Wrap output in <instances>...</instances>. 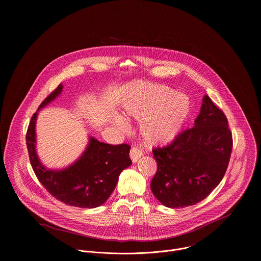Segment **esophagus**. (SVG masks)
<instances>
[{
  "label": "esophagus",
  "mask_w": 261,
  "mask_h": 261,
  "mask_svg": "<svg viewBox=\"0 0 261 261\" xmlns=\"http://www.w3.org/2000/svg\"><path fill=\"white\" fill-rule=\"evenodd\" d=\"M143 155V153H142V151H140L138 147H136V146H133L131 150H130V158H131V160H132V162H137V160L141 157Z\"/></svg>",
  "instance_id": "34e87169"
}]
</instances>
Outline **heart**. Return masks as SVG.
<instances>
[{
	"label": "heart",
	"mask_w": 261,
	"mask_h": 261,
	"mask_svg": "<svg viewBox=\"0 0 261 261\" xmlns=\"http://www.w3.org/2000/svg\"><path fill=\"white\" fill-rule=\"evenodd\" d=\"M126 114L140 123V133L150 144H167L173 141L190 116L188 98L166 86L135 84L130 87L124 101ZM122 130L127 129L121 117L114 119Z\"/></svg>",
	"instance_id": "1"
}]
</instances>
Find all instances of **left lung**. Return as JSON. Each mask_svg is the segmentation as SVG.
I'll list each match as a JSON object with an SVG mask.
<instances>
[{
    "label": "left lung",
    "mask_w": 261,
    "mask_h": 261,
    "mask_svg": "<svg viewBox=\"0 0 261 261\" xmlns=\"http://www.w3.org/2000/svg\"><path fill=\"white\" fill-rule=\"evenodd\" d=\"M232 151V134L223 111L205 95L194 127L164 147L153 150L157 172L151 181L155 197L176 208L203 200L224 176Z\"/></svg>",
    "instance_id": "1"
}]
</instances>
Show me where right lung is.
Returning a JSON list of instances; mask_svg holds the SVG:
<instances>
[{"instance_id": "1", "label": "right lung", "mask_w": 261, "mask_h": 261, "mask_svg": "<svg viewBox=\"0 0 261 261\" xmlns=\"http://www.w3.org/2000/svg\"><path fill=\"white\" fill-rule=\"evenodd\" d=\"M63 86L49 94L33 115L27 131V147L33 170L43 187L56 199L72 206L97 207L115 190L120 173L132 163L126 143L113 145L90 137L84 154L72 165L61 169H47L36 153V120L38 111L55 100Z\"/></svg>"}]
</instances>
